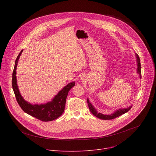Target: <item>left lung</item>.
Masks as SVG:
<instances>
[{
	"instance_id": "obj_1",
	"label": "left lung",
	"mask_w": 156,
	"mask_h": 156,
	"mask_svg": "<svg viewBox=\"0 0 156 156\" xmlns=\"http://www.w3.org/2000/svg\"><path fill=\"white\" fill-rule=\"evenodd\" d=\"M136 55V62H137V69H136V72L140 76V78H141V65H140V58H139L138 55L137 54H135ZM87 103L88 105V108L90 110V112L94 114V115L98 118L104 119V120H109V119H112L115 118L119 117L121 116L122 114H123L126 112H127L129 109L132 108V105H130L128 108H120L117 109L116 111H114L113 113H111V114H104L100 112H98L97 109L95 108L94 106L92 105V104L89 101V99H87Z\"/></svg>"
}]
</instances>
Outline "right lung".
<instances>
[{
  "label": "right lung",
  "instance_id": "obj_1",
  "mask_svg": "<svg viewBox=\"0 0 156 156\" xmlns=\"http://www.w3.org/2000/svg\"><path fill=\"white\" fill-rule=\"evenodd\" d=\"M23 50L16 59L12 73V85L16 101L24 112L42 121H50L58 118L64 112L69 91L75 85V81L68 83L57 93L51 101L45 104H31L24 99L20 94L16 79V68Z\"/></svg>",
  "mask_w": 156,
  "mask_h": 156
}]
</instances>
